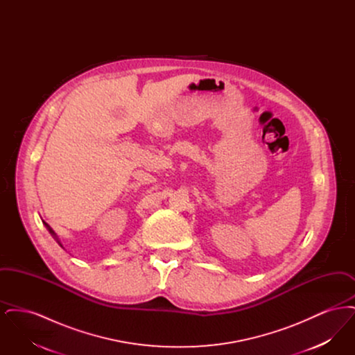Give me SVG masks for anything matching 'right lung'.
Returning a JSON list of instances; mask_svg holds the SVG:
<instances>
[{"label":"right lung","instance_id":"add662e5","mask_svg":"<svg viewBox=\"0 0 355 355\" xmlns=\"http://www.w3.org/2000/svg\"><path fill=\"white\" fill-rule=\"evenodd\" d=\"M42 223H44V225H45V227H46V229H48V230H49V233H51V236H53V238H54V239H55V241H57V243H58V245H60V246H61V248H62V249H65V248H64V245H62V242H61V241H60V238H58V236H57V234H55V233H54V230H53V229H51V226H49V225H48V223H46V222H45V220H42Z\"/></svg>","mask_w":355,"mask_h":355}]
</instances>
